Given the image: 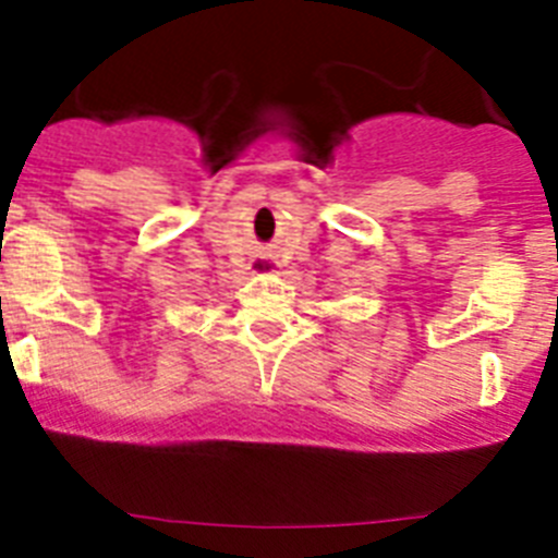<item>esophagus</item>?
<instances>
[{
	"instance_id": "34e87169",
	"label": "esophagus",
	"mask_w": 558,
	"mask_h": 558,
	"mask_svg": "<svg viewBox=\"0 0 558 558\" xmlns=\"http://www.w3.org/2000/svg\"><path fill=\"white\" fill-rule=\"evenodd\" d=\"M251 274H279V263L274 256H256L251 263Z\"/></svg>"
}]
</instances>
